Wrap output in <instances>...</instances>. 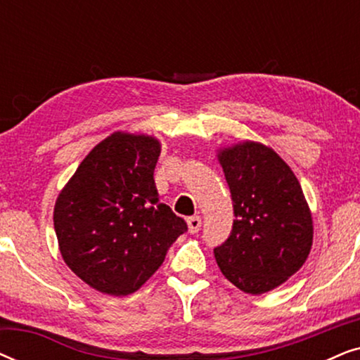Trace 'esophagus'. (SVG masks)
<instances>
[{
	"instance_id": "esophagus-1",
	"label": "esophagus",
	"mask_w": 360,
	"mask_h": 360,
	"mask_svg": "<svg viewBox=\"0 0 360 360\" xmlns=\"http://www.w3.org/2000/svg\"><path fill=\"white\" fill-rule=\"evenodd\" d=\"M188 223V231L191 234H196L201 229V218L200 216H191V218L186 219Z\"/></svg>"
}]
</instances>
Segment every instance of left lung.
Here are the masks:
<instances>
[{
  "label": "left lung",
  "instance_id": "8db88e82",
  "mask_svg": "<svg viewBox=\"0 0 360 360\" xmlns=\"http://www.w3.org/2000/svg\"><path fill=\"white\" fill-rule=\"evenodd\" d=\"M218 157L236 219L229 238L214 248L216 262L243 292H270L302 267L311 249L303 190L292 169L259 142H243Z\"/></svg>",
  "mask_w": 360,
  "mask_h": 360
}]
</instances>
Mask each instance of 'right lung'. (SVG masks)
I'll return each mask as SVG.
<instances>
[{
	"label": "right lung",
	"mask_w": 360,
	"mask_h": 360,
	"mask_svg": "<svg viewBox=\"0 0 360 360\" xmlns=\"http://www.w3.org/2000/svg\"><path fill=\"white\" fill-rule=\"evenodd\" d=\"M159 155L154 137L115 132L83 159L58 195L53 228L62 257L98 292L134 293L188 231L159 200Z\"/></svg>",
	"instance_id": "obj_1"
}]
</instances>
